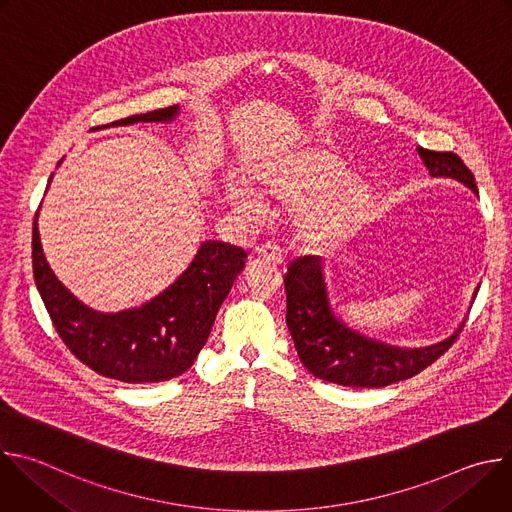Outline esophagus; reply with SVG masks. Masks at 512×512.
<instances>
[{"mask_svg": "<svg viewBox=\"0 0 512 512\" xmlns=\"http://www.w3.org/2000/svg\"><path fill=\"white\" fill-rule=\"evenodd\" d=\"M255 257L261 259V261H269V263H281L283 261V251L273 243H265V245L255 249Z\"/></svg>", "mask_w": 512, "mask_h": 512, "instance_id": "esophagus-1", "label": "esophagus"}]
</instances>
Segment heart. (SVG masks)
Wrapping results in <instances>:
<instances>
[{
  "label": "heart",
  "mask_w": 512,
  "mask_h": 512,
  "mask_svg": "<svg viewBox=\"0 0 512 512\" xmlns=\"http://www.w3.org/2000/svg\"><path fill=\"white\" fill-rule=\"evenodd\" d=\"M342 174L344 162L338 156L310 148L255 164L251 180L263 194L291 204L300 237L324 247L352 237L373 212V186L358 176ZM227 198L241 212H263V202L241 182L227 184Z\"/></svg>",
  "instance_id": "heart-1"
}]
</instances>
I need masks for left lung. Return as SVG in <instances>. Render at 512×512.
<instances>
[{"instance_id": "left-lung-1", "label": "left lung", "mask_w": 512, "mask_h": 512, "mask_svg": "<svg viewBox=\"0 0 512 512\" xmlns=\"http://www.w3.org/2000/svg\"><path fill=\"white\" fill-rule=\"evenodd\" d=\"M419 158L433 178H452L478 194L474 174L454 152L417 148ZM287 328L294 338L304 367L318 379L344 387H387L421 373L440 358L458 338L464 324L442 342L405 348L393 346L348 328L332 310L324 263L306 255L285 273Z\"/></svg>"}]
</instances>
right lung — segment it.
<instances>
[{
  "label": "right lung",
  "instance_id": "1",
  "mask_svg": "<svg viewBox=\"0 0 512 512\" xmlns=\"http://www.w3.org/2000/svg\"><path fill=\"white\" fill-rule=\"evenodd\" d=\"M178 113L180 107L172 105L119 119L111 127L170 123ZM245 259L241 247L204 241L186 271L162 294L137 308L107 314L85 306L58 281L42 251L38 212L32 229L34 281L58 336L89 369L123 383L170 381L192 367Z\"/></svg>",
  "mask_w": 512,
  "mask_h": 512
}]
</instances>
